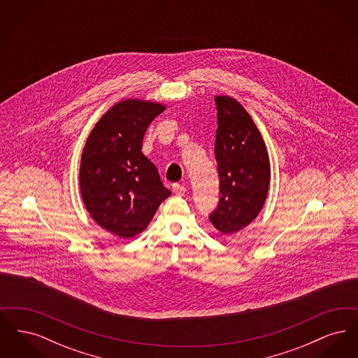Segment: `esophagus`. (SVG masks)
Returning a JSON list of instances; mask_svg holds the SVG:
<instances>
[{"label": "esophagus", "mask_w": 358, "mask_h": 358, "mask_svg": "<svg viewBox=\"0 0 358 358\" xmlns=\"http://www.w3.org/2000/svg\"><path fill=\"white\" fill-rule=\"evenodd\" d=\"M173 192L177 196H184L185 192H187V187H184L182 184H173Z\"/></svg>", "instance_id": "1"}]
</instances>
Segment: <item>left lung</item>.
Masks as SVG:
<instances>
[{
    "label": "left lung",
    "mask_w": 358,
    "mask_h": 358,
    "mask_svg": "<svg viewBox=\"0 0 358 358\" xmlns=\"http://www.w3.org/2000/svg\"><path fill=\"white\" fill-rule=\"evenodd\" d=\"M215 102V155L222 196L209 220L224 235H232L260 213L267 199L271 169L263 136L247 110L228 95H216Z\"/></svg>",
    "instance_id": "obj_1"
}]
</instances>
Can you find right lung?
<instances>
[{
    "mask_svg": "<svg viewBox=\"0 0 358 358\" xmlns=\"http://www.w3.org/2000/svg\"><path fill=\"white\" fill-rule=\"evenodd\" d=\"M165 104L143 99L115 103L85 141L79 185L94 222L120 238L146 229L171 194L153 162L142 153L143 136Z\"/></svg>",
    "mask_w": 358,
    "mask_h": 358,
    "instance_id": "right-lung-1",
    "label": "right lung"
}]
</instances>
